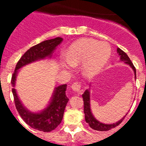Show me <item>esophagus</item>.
I'll return each instance as SVG.
<instances>
[{"mask_svg": "<svg viewBox=\"0 0 146 146\" xmlns=\"http://www.w3.org/2000/svg\"><path fill=\"white\" fill-rule=\"evenodd\" d=\"M72 90L74 91V92H80L81 89V85L80 82H74L73 84L72 85Z\"/></svg>", "mask_w": 146, "mask_h": 146, "instance_id": "esophagus-1", "label": "esophagus"}]
</instances>
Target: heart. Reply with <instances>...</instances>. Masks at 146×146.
<instances>
[{
    "instance_id": "1",
    "label": "heart",
    "mask_w": 146,
    "mask_h": 146,
    "mask_svg": "<svg viewBox=\"0 0 146 146\" xmlns=\"http://www.w3.org/2000/svg\"><path fill=\"white\" fill-rule=\"evenodd\" d=\"M111 47L107 42H99L88 38L81 39L70 46L66 52V61L63 64L64 68L82 64V69L86 77L97 74L109 60Z\"/></svg>"
}]
</instances>
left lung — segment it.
Wrapping results in <instances>:
<instances>
[{"label":"left lung","instance_id":"left-lung-1","mask_svg":"<svg viewBox=\"0 0 146 146\" xmlns=\"http://www.w3.org/2000/svg\"><path fill=\"white\" fill-rule=\"evenodd\" d=\"M117 52L121 57V60H123L125 64H128L132 68V69L135 72V78H136V69L134 66L132 62L128 57V55H126V52H124L123 50H121L120 48H117ZM82 98H83V103H84V113H85V119H86V123H88L89 126L92 128L94 130H97V131H108V130L111 129L116 127L117 126L120 124V123L123 121L124 119L125 116L123 118H121L120 121L116 122L115 123H113V124H105V123H101L98 121L96 118H94L93 115L92 113L91 110V105H90V92L88 90H86L84 92V94H82ZM127 114H126V115Z\"/></svg>","mask_w":146,"mask_h":146}]
</instances>
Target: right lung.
<instances>
[{
  "label": "right lung",
  "mask_w": 146,
  "mask_h": 146,
  "mask_svg": "<svg viewBox=\"0 0 146 146\" xmlns=\"http://www.w3.org/2000/svg\"><path fill=\"white\" fill-rule=\"evenodd\" d=\"M62 41L63 38L60 37L46 40L27 50L17 64L15 72L11 77V86L15 87L16 76L20 68L32 62L47 57L51 58L55 49L61 43ZM66 84H64L55 88L51 102L47 108L40 113L28 111L20 101L16 90L12 88L15 106L23 121L33 129L44 132H49L57 128L61 123L65 108L69 102V99L66 95Z\"/></svg>",
  "instance_id": "1"
}]
</instances>
